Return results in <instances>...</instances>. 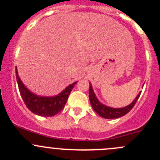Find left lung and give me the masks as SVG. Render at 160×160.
Returning <instances> with one entry per match:
<instances>
[{"mask_svg": "<svg viewBox=\"0 0 160 160\" xmlns=\"http://www.w3.org/2000/svg\"><path fill=\"white\" fill-rule=\"evenodd\" d=\"M89 83H90L89 98H90V104H91L92 108H93V109L94 110V111L97 113V114H98L100 116L104 118H107V119L118 118L122 117V116L128 114V113L132 110V108L134 107L135 103H136L137 101H138L140 94H141V92H139L138 94L137 95L136 98H135V100H134L130 104H128V106H126V107L120 108H114L108 107V106L104 105V104H103L102 103H101L99 101H98L96 95H95L94 92H93V88H92V85L91 83H90V82Z\"/></svg>", "mask_w": 160, "mask_h": 160, "instance_id": "1", "label": "left lung"}]
</instances>
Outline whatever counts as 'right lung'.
<instances>
[{"label":"right lung","mask_w":160,"mask_h":160,"mask_svg":"<svg viewBox=\"0 0 160 160\" xmlns=\"http://www.w3.org/2000/svg\"><path fill=\"white\" fill-rule=\"evenodd\" d=\"M15 73L20 94L25 105L32 113L43 117H52L60 112L65 106L74 85L77 83L74 82L72 84H70L56 96H39L32 93L22 83L18 76L17 67L15 68Z\"/></svg>","instance_id":"obj_1"}]
</instances>
